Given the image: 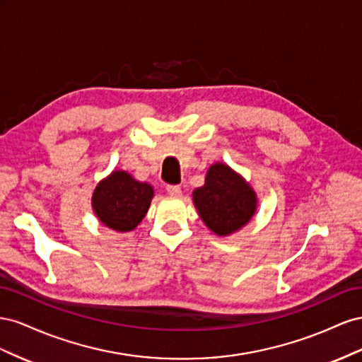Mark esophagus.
<instances>
[{"label": "esophagus", "mask_w": 362, "mask_h": 362, "mask_svg": "<svg viewBox=\"0 0 362 362\" xmlns=\"http://www.w3.org/2000/svg\"><path fill=\"white\" fill-rule=\"evenodd\" d=\"M167 192L171 195V197H179L182 194V189L179 185H167Z\"/></svg>", "instance_id": "obj_1"}]
</instances>
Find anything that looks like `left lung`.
I'll list each match as a JSON object with an SVG mask.
<instances>
[{
	"label": "left lung",
	"mask_w": 362,
	"mask_h": 362,
	"mask_svg": "<svg viewBox=\"0 0 362 362\" xmlns=\"http://www.w3.org/2000/svg\"><path fill=\"white\" fill-rule=\"evenodd\" d=\"M202 220L216 235H229L249 223L256 209V195L227 165L215 163L202 188L194 192Z\"/></svg>",
	"instance_id": "1"
}]
</instances>
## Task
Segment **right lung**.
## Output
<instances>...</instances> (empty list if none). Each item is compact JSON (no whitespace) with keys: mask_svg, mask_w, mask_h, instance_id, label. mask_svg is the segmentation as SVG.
Segmentation results:
<instances>
[{"mask_svg":"<svg viewBox=\"0 0 362 362\" xmlns=\"http://www.w3.org/2000/svg\"><path fill=\"white\" fill-rule=\"evenodd\" d=\"M153 188L124 171H115L95 188L92 206L101 223L118 232L133 230L146 216Z\"/></svg>","mask_w":362,"mask_h":362,"instance_id":"add662e5","label":"right lung"}]
</instances>
